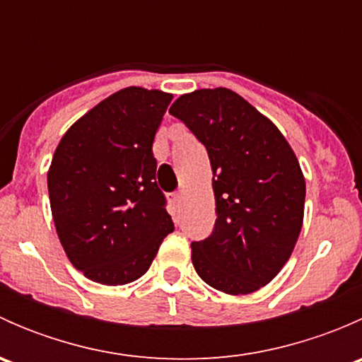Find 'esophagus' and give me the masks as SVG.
Wrapping results in <instances>:
<instances>
[{
  "mask_svg": "<svg viewBox=\"0 0 362 362\" xmlns=\"http://www.w3.org/2000/svg\"><path fill=\"white\" fill-rule=\"evenodd\" d=\"M171 202H173V204H180V202H182V192L180 191H177V192H171Z\"/></svg>",
  "mask_w": 362,
  "mask_h": 362,
  "instance_id": "1",
  "label": "esophagus"
}]
</instances>
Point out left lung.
I'll return each mask as SVG.
<instances>
[{"mask_svg": "<svg viewBox=\"0 0 362 362\" xmlns=\"http://www.w3.org/2000/svg\"><path fill=\"white\" fill-rule=\"evenodd\" d=\"M170 113L204 145L214 171V231L192 242L202 280L226 294L272 282L293 254L305 210V178L275 124L233 90L199 89Z\"/></svg>", "mask_w": 362, "mask_h": 362, "instance_id": "left-lung-1", "label": "left lung"}]
</instances>
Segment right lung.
<instances>
[{
    "label": "right lung",
    "mask_w": 362,
    "mask_h": 362,
    "mask_svg": "<svg viewBox=\"0 0 362 362\" xmlns=\"http://www.w3.org/2000/svg\"><path fill=\"white\" fill-rule=\"evenodd\" d=\"M173 96L126 87L66 131L47 175L54 224L89 280L124 286L151 268L173 231L156 182V131Z\"/></svg>",
    "instance_id": "obj_1"
}]
</instances>
